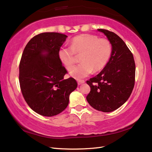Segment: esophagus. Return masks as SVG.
<instances>
[{"instance_id":"34e87169","label":"esophagus","mask_w":152,"mask_h":152,"mask_svg":"<svg viewBox=\"0 0 152 152\" xmlns=\"http://www.w3.org/2000/svg\"><path fill=\"white\" fill-rule=\"evenodd\" d=\"M84 82H85V81L84 80H78L77 83H78V85H80L84 83Z\"/></svg>"}]
</instances>
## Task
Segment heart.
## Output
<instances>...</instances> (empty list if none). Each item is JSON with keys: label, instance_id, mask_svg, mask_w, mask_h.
<instances>
[{"label": "heart", "instance_id": "1", "mask_svg": "<svg viewBox=\"0 0 152 152\" xmlns=\"http://www.w3.org/2000/svg\"><path fill=\"white\" fill-rule=\"evenodd\" d=\"M111 52V44L107 39H99L94 35L82 34L72 39L71 47L59 48L58 57L67 70H70L75 63V53H82V63L70 72L72 77L79 80L89 75L93 70L96 72L103 69Z\"/></svg>", "mask_w": 152, "mask_h": 152}]
</instances>
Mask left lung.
I'll return each instance as SVG.
<instances>
[{
	"label": "left lung",
	"mask_w": 152,
	"mask_h": 152,
	"mask_svg": "<svg viewBox=\"0 0 152 152\" xmlns=\"http://www.w3.org/2000/svg\"><path fill=\"white\" fill-rule=\"evenodd\" d=\"M98 30L107 36L112 44V53L103 70L86 82L91 87L86 99L94 109L110 112L121 107L131 94L135 82V62L120 37L107 30Z\"/></svg>",
	"instance_id": "1"
}]
</instances>
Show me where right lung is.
Here are the masks:
<instances>
[{
	"instance_id": "add662e5",
	"label": "right lung",
	"mask_w": 152,
	"mask_h": 152,
	"mask_svg": "<svg viewBox=\"0 0 152 152\" xmlns=\"http://www.w3.org/2000/svg\"><path fill=\"white\" fill-rule=\"evenodd\" d=\"M68 37L45 32L34 37L24 49L20 63L19 81L29 107L41 115L60 113L77 87L73 78L64 79L67 73L58 57V50Z\"/></svg>"
}]
</instances>
